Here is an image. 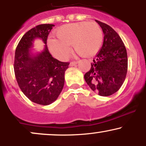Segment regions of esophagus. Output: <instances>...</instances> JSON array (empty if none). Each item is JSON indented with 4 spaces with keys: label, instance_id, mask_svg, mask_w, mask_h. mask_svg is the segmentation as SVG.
Segmentation results:
<instances>
[{
    "label": "esophagus",
    "instance_id": "34e87169",
    "mask_svg": "<svg viewBox=\"0 0 146 146\" xmlns=\"http://www.w3.org/2000/svg\"><path fill=\"white\" fill-rule=\"evenodd\" d=\"M78 64V62H71V63H70V66H75V65Z\"/></svg>",
    "mask_w": 146,
    "mask_h": 146
}]
</instances>
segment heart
I'll use <instances>...</instances> for the list:
<instances>
[{"label": "heart", "instance_id": "heart-1", "mask_svg": "<svg viewBox=\"0 0 146 146\" xmlns=\"http://www.w3.org/2000/svg\"><path fill=\"white\" fill-rule=\"evenodd\" d=\"M56 38L48 39L50 53L60 60L67 59L71 51V45L81 56L91 57L101 48L103 33L94 22H80L62 25L55 31Z\"/></svg>", "mask_w": 146, "mask_h": 146}]
</instances>
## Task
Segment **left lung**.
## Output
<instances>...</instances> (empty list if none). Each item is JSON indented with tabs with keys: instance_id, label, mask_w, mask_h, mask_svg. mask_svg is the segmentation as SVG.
<instances>
[{
	"instance_id": "1",
	"label": "left lung",
	"mask_w": 146,
	"mask_h": 146,
	"mask_svg": "<svg viewBox=\"0 0 146 146\" xmlns=\"http://www.w3.org/2000/svg\"><path fill=\"white\" fill-rule=\"evenodd\" d=\"M104 35L102 47L91 63L84 80L100 96L114 94L121 88L128 70L127 51L121 38L109 25L97 21Z\"/></svg>"
}]
</instances>
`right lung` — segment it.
I'll return each instance as SVG.
<instances>
[{
	"mask_svg": "<svg viewBox=\"0 0 146 146\" xmlns=\"http://www.w3.org/2000/svg\"><path fill=\"white\" fill-rule=\"evenodd\" d=\"M53 27V24H42L30 29L21 38L15 52L14 73L18 86L29 100L43 106L58 99L69 65L55 59L48 51L46 40ZM36 39L45 44L41 52L33 48Z\"/></svg>",
	"mask_w": 146,
	"mask_h": 146,
	"instance_id": "1",
	"label": "right lung"
}]
</instances>
